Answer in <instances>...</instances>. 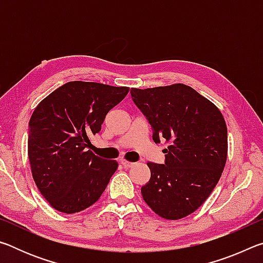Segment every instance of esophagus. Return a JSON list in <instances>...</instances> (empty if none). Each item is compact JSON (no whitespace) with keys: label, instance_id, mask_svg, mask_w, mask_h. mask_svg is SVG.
<instances>
[{"label":"esophagus","instance_id":"obj_1","mask_svg":"<svg viewBox=\"0 0 263 263\" xmlns=\"http://www.w3.org/2000/svg\"><path fill=\"white\" fill-rule=\"evenodd\" d=\"M121 164L124 168H130L132 166H135V162L127 161V160H125V159H121Z\"/></svg>","mask_w":263,"mask_h":263}]
</instances>
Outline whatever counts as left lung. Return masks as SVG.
Listing matches in <instances>:
<instances>
[{
    "mask_svg": "<svg viewBox=\"0 0 263 263\" xmlns=\"http://www.w3.org/2000/svg\"><path fill=\"white\" fill-rule=\"evenodd\" d=\"M136 105L164 139V164L147 162L151 179L141 186L158 216L177 220L191 215L210 196L228 159V127L220 110L189 86L131 89Z\"/></svg>",
    "mask_w": 263,
    "mask_h": 263,
    "instance_id": "8db88e82",
    "label": "left lung"
}]
</instances>
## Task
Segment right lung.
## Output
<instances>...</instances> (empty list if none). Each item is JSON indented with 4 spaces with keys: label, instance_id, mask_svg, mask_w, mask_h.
<instances>
[{
    "label": "right lung",
    "instance_id": "right-lung-1",
    "mask_svg": "<svg viewBox=\"0 0 263 263\" xmlns=\"http://www.w3.org/2000/svg\"><path fill=\"white\" fill-rule=\"evenodd\" d=\"M128 90V87L70 81L34 109L28 139L31 173L53 209L77 213L103 194L118 162L97 157L88 147L105 116Z\"/></svg>",
    "mask_w": 263,
    "mask_h": 263
}]
</instances>
